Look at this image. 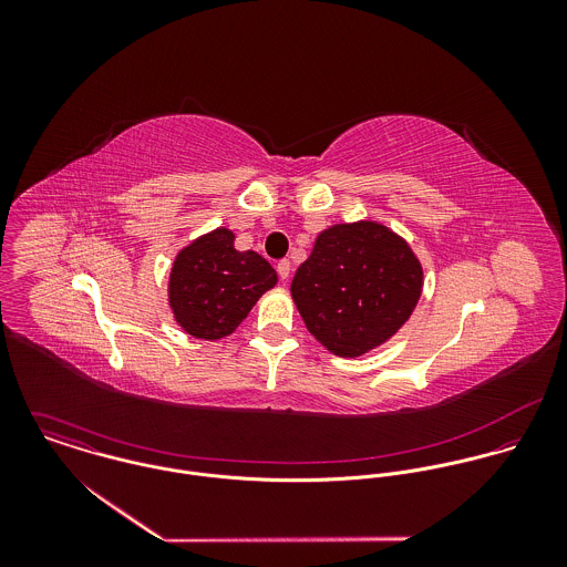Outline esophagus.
Returning <instances> with one entry per match:
<instances>
[{"instance_id": "esophagus-1", "label": "esophagus", "mask_w": 567, "mask_h": 567, "mask_svg": "<svg viewBox=\"0 0 567 567\" xmlns=\"http://www.w3.org/2000/svg\"><path fill=\"white\" fill-rule=\"evenodd\" d=\"M277 272H279V277L286 281V279L290 277V261H288V259H281V261L277 264Z\"/></svg>"}]
</instances>
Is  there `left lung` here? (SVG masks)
<instances>
[{"label":"left lung","instance_id":"1","mask_svg":"<svg viewBox=\"0 0 567 567\" xmlns=\"http://www.w3.org/2000/svg\"><path fill=\"white\" fill-rule=\"evenodd\" d=\"M421 292L419 257L378 220L323 229L290 286L308 331L338 358H358L389 342L412 317Z\"/></svg>","mask_w":567,"mask_h":567}]
</instances>
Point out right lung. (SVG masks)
I'll use <instances>...</instances> for the list:
<instances>
[{
  "mask_svg": "<svg viewBox=\"0 0 567 567\" xmlns=\"http://www.w3.org/2000/svg\"><path fill=\"white\" fill-rule=\"evenodd\" d=\"M236 234L218 227L183 246L169 268L167 306L176 324L198 340H223L277 286L275 268L255 250H238Z\"/></svg>",
  "mask_w": 567,
  "mask_h": 567,
  "instance_id": "obj_1",
  "label": "right lung"
}]
</instances>
